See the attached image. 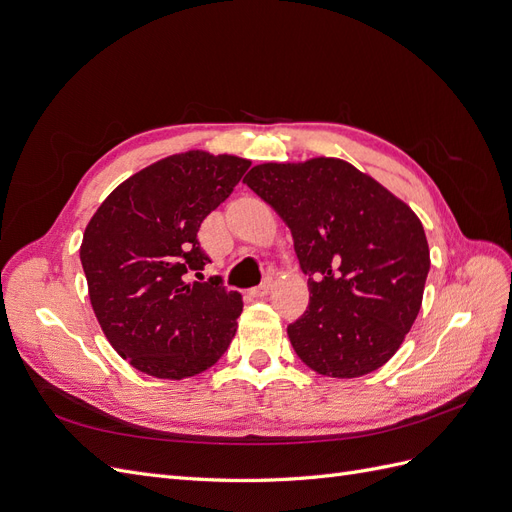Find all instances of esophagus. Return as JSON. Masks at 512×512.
<instances>
[{
  "mask_svg": "<svg viewBox=\"0 0 512 512\" xmlns=\"http://www.w3.org/2000/svg\"><path fill=\"white\" fill-rule=\"evenodd\" d=\"M271 288H273V284H271V282L260 284V286H256V288H252V290H250V297H254V299H265L267 294L271 292Z\"/></svg>",
  "mask_w": 512,
  "mask_h": 512,
  "instance_id": "esophagus-1",
  "label": "esophagus"
}]
</instances>
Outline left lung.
Masks as SVG:
<instances>
[{
	"label": "left lung",
	"instance_id": "left-lung-1",
	"mask_svg": "<svg viewBox=\"0 0 512 512\" xmlns=\"http://www.w3.org/2000/svg\"><path fill=\"white\" fill-rule=\"evenodd\" d=\"M243 183L286 222L309 275L307 312L288 327L299 359L329 378L382 367L423 305L431 260L418 215L339 158L256 164Z\"/></svg>",
	"mask_w": 512,
	"mask_h": 512
}]
</instances>
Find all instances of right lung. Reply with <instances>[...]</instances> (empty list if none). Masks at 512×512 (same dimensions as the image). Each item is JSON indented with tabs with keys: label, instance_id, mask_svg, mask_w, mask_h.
Returning <instances> with one entry per match:
<instances>
[{
	"label": "right lung",
	"instance_id": "obj_1",
	"mask_svg": "<svg viewBox=\"0 0 512 512\" xmlns=\"http://www.w3.org/2000/svg\"><path fill=\"white\" fill-rule=\"evenodd\" d=\"M250 164L205 149L175 153L119 183L91 215L81 243L91 307L108 344L147 376L203 374L237 333L241 294L190 275L211 262L200 224Z\"/></svg>",
	"mask_w": 512,
	"mask_h": 512
}]
</instances>
